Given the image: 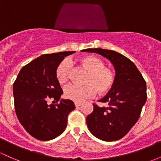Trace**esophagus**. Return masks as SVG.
Wrapping results in <instances>:
<instances>
[{"label":"esophagus","mask_w":161,"mask_h":161,"mask_svg":"<svg viewBox=\"0 0 161 161\" xmlns=\"http://www.w3.org/2000/svg\"><path fill=\"white\" fill-rule=\"evenodd\" d=\"M74 104H75V106L76 107V108L77 107H79L81 105H82V103H81V102H74Z\"/></svg>","instance_id":"esophagus-1"}]
</instances>
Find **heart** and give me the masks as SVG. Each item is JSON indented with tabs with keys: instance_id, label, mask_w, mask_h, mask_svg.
Instances as JSON below:
<instances>
[{
	"instance_id": "obj_1",
	"label": "heart",
	"mask_w": 161,
	"mask_h": 161,
	"mask_svg": "<svg viewBox=\"0 0 161 161\" xmlns=\"http://www.w3.org/2000/svg\"><path fill=\"white\" fill-rule=\"evenodd\" d=\"M79 63L86 71L88 75L85 86L70 84L64 90V96L74 102H82L86 98L94 96L96 91L105 94L110 91L115 82V75L112 70L105 66V62L95 56H89L79 60ZM71 63L64 59L56 69V78L59 84H64L69 75Z\"/></svg>"
}]
</instances>
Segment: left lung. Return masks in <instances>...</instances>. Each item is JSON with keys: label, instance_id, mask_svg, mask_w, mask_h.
<instances>
[{"label": "left lung", "instance_id": "8db88e82", "mask_svg": "<svg viewBox=\"0 0 161 161\" xmlns=\"http://www.w3.org/2000/svg\"><path fill=\"white\" fill-rule=\"evenodd\" d=\"M84 52L95 53L109 59L115 69L112 89L99 100L107 107L93 104V111L86 117L89 131L105 141H117L128 133L138 120L147 101L145 80L135 63L119 53L109 49L90 48Z\"/></svg>", "mask_w": 161, "mask_h": 161}]
</instances>
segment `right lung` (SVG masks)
Returning <instances> with one entry per match:
<instances>
[{"label": "right lung", "instance_id": "add662e5", "mask_svg": "<svg viewBox=\"0 0 161 161\" xmlns=\"http://www.w3.org/2000/svg\"><path fill=\"white\" fill-rule=\"evenodd\" d=\"M83 51V50H82ZM75 51L44 54L21 69L13 86L17 118L26 131L40 141H49L60 135L66 128L73 102L61 99L63 92L56 78V69L65 56Z\"/></svg>", "mask_w": 161, "mask_h": 161}]
</instances>
